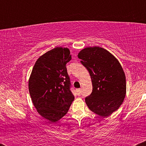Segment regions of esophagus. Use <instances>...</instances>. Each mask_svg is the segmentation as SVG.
<instances>
[{
    "mask_svg": "<svg viewBox=\"0 0 146 146\" xmlns=\"http://www.w3.org/2000/svg\"><path fill=\"white\" fill-rule=\"evenodd\" d=\"M77 92H78V94L80 95L81 94V89H80V88H78V89H77Z\"/></svg>",
    "mask_w": 146,
    "mask_h": 146,
    "instance_id": "1",
    "label": "esophagus"
}]
</instances>
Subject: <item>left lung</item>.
Here are the masks:
<instances>
[{
  "label": "left lung",
  "mask_w": 146,
  "mask_h": 146,
  "mask_svg": "<svg viewBox=\"0 0 146 146\" xmlns=\"http://www.w3.org/2000/svg\"><path fill=\"white\" fill-rule=\"evenodd\" d=\"M78 57L91 78L93 91L85 99L92 112L108 117L118 109L126 93L125 75L119 60L100 46H90L79 52Z\"/></svg>",
  "instance_id": "left-lung-1"
}]
</instances>
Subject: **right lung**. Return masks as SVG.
I'll list each match as a JSON object with an SVG mask.
<instances>
[{
  "mask_svg": "<svg viewBox=\"0 0 146 146\" xmlns=\"http://www.w3.org/2000/svg\"><path fill=\"white\" fill-rule=\"evenodd\" d=\"M71 60L68 48L56 47L39 57L30 75L29 90L33 104L51 122L62 118L74 100L66 67Z\"/></svg>",
  "mask_w": 146,
  "mask_h": 146,
  "instance_id": "obj_1",
  "label": "right lung"
}]
</instances>
